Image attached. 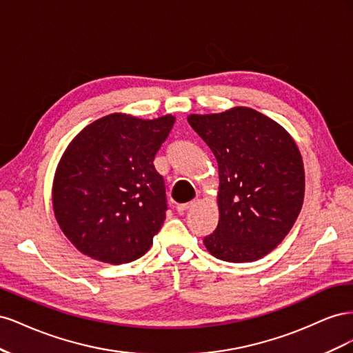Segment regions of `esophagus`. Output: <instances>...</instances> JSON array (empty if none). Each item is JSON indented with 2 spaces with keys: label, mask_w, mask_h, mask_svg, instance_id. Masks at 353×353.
<instances>
[{
  "label": "esophagus",
  "mask_w": 353,
  "mask_h": 353,
  "mask_svg": "<svg viewBox=\"0 0 353 353\" xmlns=\"http://www.w3.org/2000/svg\"><path fill=\"white\" fill-rule=\"evenodd\" d=\"M194 205V201H188V203H181V205H178L176 206V210H178V213H184V212H187L191 206Z\"/></svg>",
  "instance_id": "34e87169"
}]
</instances>
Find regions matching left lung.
<instances>
[{"label":"left lung","mask_w":353,"mask_h":353,"mask_svg":"<svg viewBox=\"0 0 353 353\" xmlns=\"http://www.w3.org/2000/svg\"><path fill=\"white\" fill-rule=\"evenodd\" d=\"M188 123L218 162L219 221L203 239L227 262L263 258L292 230L305 196L302 156L293 138L249 108L191 114Z\"/></svg>","instance_id":"1"}]
</instances>
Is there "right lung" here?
Here are the masks:
<instances>
[{
  "label": "right lung",
  "mask_w": 353,
  "mask_h": 353,
  "mask_svg": "<svg viewBox=\"0 0 353 353\" xmlns=\"http://www.w3.org/2000/svg\"><path fill=\"white\" fill-rule=\"evenodd\" d=\"M174 123L172 114L143 121L113 113L73 138L57 168L52 208L79 252L117 265L150 249L169 209L153 162Z\"/></svg>",
  "instance_id": "add662e5"
}]
</instances>
